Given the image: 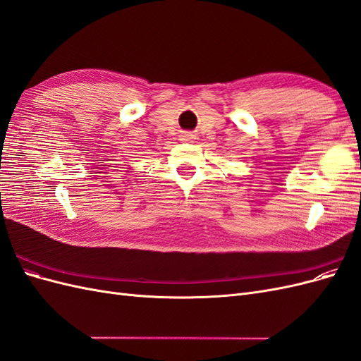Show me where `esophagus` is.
Instances as JSON below:
<instances>
[{
  "label": "esophagus",
  "mask_w": 361,
  "mask_h": 361,
  "mask_svg": "<svg viewBox=\"0 0 361 361\" xmlns=\"http://www.w3.org/2000/svg\"><path fill=\"white\" fill-rule=\"evenodd\" d=\"M194 137L192 135H190V134H185V135H182V140H185V141H191Z\"/></svg>",
  "instance_id": "esophagus-1"
}]
</instances>
